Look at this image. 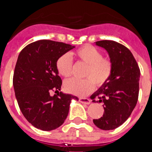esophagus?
Wrapping results in <instances>:
<instances>
[{
    "label": "esophagus",
    "mask_w": 152,
    "mask_h": 152,
    "mask_svg": "<svg viewBox=\"0 0 152 152\" xmlns=\"http://www.w3.org/2000/svg\"><path fill=\"white\" fill-rule=\"evenodd\" d=\"M79 101L81 103H84V104H90L91 103V100L88 98H80Z\"/></svg>",
    "instance_id": "1"
}]
</instances>
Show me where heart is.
Listing matches in <instances>:
<instances>
[{"mask_svg": "<svg viewBox=\"0 0 152 152\" xmlns=\"http://www.w3.org/2000/svg\"><path fill=\"white\" fill-rule=\"evenodd\" d=\"M72 58L88 64L84 72L87 78H72L64 82V89L67 92L79 96L88 94L94 90V83L101 86L108 80L113 71L110 60L103 58L101 52L91 45H84L75 52L65 53L58 58L56 68L61 76L65 77L72 75L73 60Z\"/></svg>", "mask_w": 152, "mask_h": 152, "instance_id": "b5f03b06", "label": "heart"}]
</instances>
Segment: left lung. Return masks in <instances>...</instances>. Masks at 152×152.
Wrapping results in <instances>:
<instances>
[{"mask_svg": "<svg viewBox=\"0 0 152 152\" xmlns=\"http://www.w3.org/2000/svg\"><path fill=\"white\" fill-rule=\"evenodd\" d=\"M95 45L107 51L113 71L107 82L91 96L94 103H104L103 116L93 122L100 129H115L127 120L136 106L140 70L133 55L122 44L102 40Z\"/></svg>", "mask_w": 152, "mask_h": 152, "instance_id": "1", "label": "left lung"}]
</instances>
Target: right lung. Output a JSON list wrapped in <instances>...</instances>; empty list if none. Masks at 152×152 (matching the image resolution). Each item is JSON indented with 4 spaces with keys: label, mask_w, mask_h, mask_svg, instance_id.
Segmentation results:
<instances>
[{
    "label": "right lung",
    "mask_w": 152,
    "mask_h": 152,
    "mask_svg": "<svg viewBox=\"0 0 152 152\" xmlns=\"http://www.w3.org/2000/svg\"><path fill=\"white\" fill-rule=\"evenodd\" d=\"M75 47L42 39L27 45L19 54L13 78L16 99L24 117L39 129L58 128L68 116L72 100H78L58 92L62 81L56 68L58 58ZM51 90L58 94L51 96Z\"/></svg>",
    "instance_id": "add662e5"
}]
</instances>
